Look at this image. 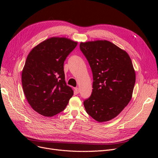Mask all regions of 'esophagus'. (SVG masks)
I'll use <instances>...</instances> for the list:
<instances>
[{"label": "esophagus", "instance_id": "esophagus-1", "mask_svg": "<svg viewBox=\"0 0 158 158\" xmlns=\"http://www.w3.org/2000/svg\"><path fill=\"white\" fill-rule=\"evenodd\" d=\"M74 90H75V92H76V94H78V93L80 92V89H79L78 88H74Z\"/></svg>", "mask_w": 158, "mask_h": 158}]
</instances>
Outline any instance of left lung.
Masks as SVG:
<instances>
[{
    "mask_svg": "<svg viewBox=\"0 0 158 158\" xmlns=\"http://www.w3.org/2000/svg\"><path fill=\"white\" fill-rule=\"evenodd\" d=\"M80 48L93 73L91 96L84 102L87 113L99 123L116 117L130 102L136 81L130 56L107 40L81 42Z\"/></svg>",
    "mask_w": 158,
    "mask_h": 158,
    "instance_id": "obj_1",
    "label": "left lung"
}]
</instances>
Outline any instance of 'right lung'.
Wrapping results in <instances>:
<instances>
[{"label": "right lung", "instance_id": "right-lung-1", "mask_svg": "<svg viewBox=\"0 0 158 158\" xmlns=\"http://www.w3.org/2000/svg\"><path fill=\"white\" fill-rule=\"evenodd\" d=\"M78 44L66 37H52L28 54L22 72L23 93L35 111L52 117L63 111L73 95L65 82L64 61Z\"/></svg>", "mask_w": 158, "mask_h": 158}]
</instances>
